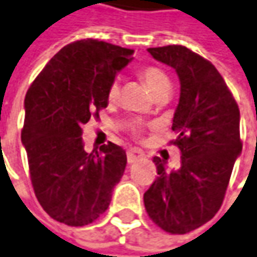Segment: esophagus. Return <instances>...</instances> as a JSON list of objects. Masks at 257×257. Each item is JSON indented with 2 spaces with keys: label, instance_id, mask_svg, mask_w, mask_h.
Segmentation results:
<instances>
[{
  "label": "esophagus",
  "instance_id": "34e87169",
  "mask_svg": "<svg viewBox=\"0 0 257 257\" xmlns=\"http://www.w3.org/2000/svg\"><path fill=\"white\" fill-rule=\"evenodd\" d=\"M126 157H128V163H135L138 160L144 159V151L140 148H129L126 151Z\"/></svg>",
  "mask_w": 257,
  "mask_h": 257
}]
</instances>
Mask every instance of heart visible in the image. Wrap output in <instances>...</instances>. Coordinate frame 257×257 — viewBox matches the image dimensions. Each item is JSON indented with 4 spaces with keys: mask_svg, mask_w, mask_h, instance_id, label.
Here are the masks:
<instances>
[{
    "mask_svg": "<svg viewBox=\"0 0 257 257\" xmlns=\"http://www.w3.org/2000/svg\"><path fill=\"white\" fill-rule=\"evenodd\" d=\"M138 74L140 77L143 78V81L147 84V87L156 94L159 93L160 90L163 88H167L170 87V81H169V77L166 75V72L159 67H154V65H144L141 68L138 69ZM119 94V84L116 80H113L112 83L109 84L107 87V100L113 101L117 98ZM131 131L135 134V135H140L141 131H143V125L141 123H134Z\"/></svg>",
    "mask_w": 257,
    "mask_h": 257,
    "instance_id": "b5f03b06",
    "label": "heart"
}]
</instances>
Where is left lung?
I'll use <instances>...</instances> for the list:
<instances>
[{
	"mask_svg": "<svg viewBox=\"0 0 257 257\" xmlns=\"http://www.w3.org/2000/svg\"><path fill=\"white\" fill-rule=\"evenodd\" d=\"M157 61L176 69L180 98L172 129L180 167L167 170L154 157L157 179L144 193L148 217L161 230L186 234L212 218L225 196L241 153L240 110L217 68L182 45L150 48Z\"/></svg>",
	"mask_w": 257,
	"mask_h": 257,
	"instance_id": "left-lung-1",
	"label": "left lung"
}]
</instances>
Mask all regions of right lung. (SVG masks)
Segmentation results:
<instances>
[{
  "label": "right lung",
  "mask_w": 257,
  "mask_h": 257,
  "mask_svg": "<svg viewBox=\"0 0 257 257\" xmlns=\"http://www.w3.org/2000/svg\"><path fill=\"white\" fill-rule=\"evenodd\" d=\"M134 49L97 39L64 46L40 71L24 98L22 131L30 180L42 208L71 227L91 224L109 208L126 154L107 143L85 153L83 126L107 106V87Z\"/></svg>",
  "instance_id": "1"
}]
</instances>
